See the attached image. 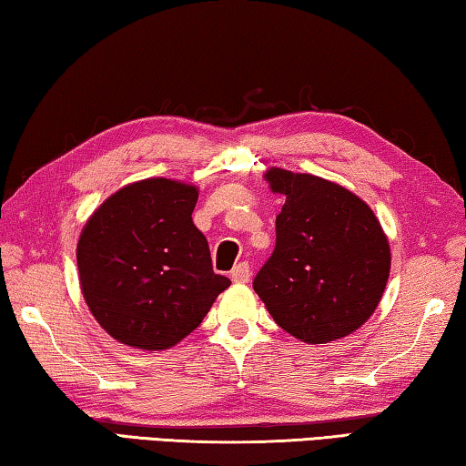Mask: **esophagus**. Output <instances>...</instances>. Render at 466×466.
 Instances as JSON below:
<instances>
[{
  "label": "esophagus",
  "instance_id": "1",
  "mask_svg": "<svg viewBox=\"0 0 466 466\" xmlns=\"http://www.w3.org/2000/svg\"><path fill=\"white\" fill-rule=\"evenodd\" d=\"M230 278L234 283H247L250 279V267L248 263H238L230 271Z\"/></svg>",
  "mask_w": 466,
  "mask_h": 466
}]
</instances>
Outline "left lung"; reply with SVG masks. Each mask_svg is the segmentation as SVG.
<instances>
[{"label":"left lung","instance_id":"obj_1","mask_svg":"<svg viewBox=\"0 0 466 466\" xmlns=\"http://www.w3.org/2000/svg\"><path fill=\"white\" fill-rule=\"evenodd\" d=\"M263 178L286 203L275 218V250L252 288L299 341L320 345L356 333L390 275V244L372 208L306 172L271 167Z\"/></svg>","mask_w":466,"mask_h":466}]
</instances>
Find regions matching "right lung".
<instances>
[{
    "instance_id": "obj_1",
    "label": "right lung",
    "mask_w": 466,
    "mask_h": 466,
    "mask_svg": "<svg viewBox=\"0 0 466 466\" xmlns=\"http://www.w3.org/2000/svg\"><path fill=\"white\" fill-rule=\"evenodd\" d=\"M199 188L144 178L102 201L77 240V273L92 317L116 341L164 351L201 325L230 279L214 273L193 224Z\"/></svg>"
}]
</instances>
